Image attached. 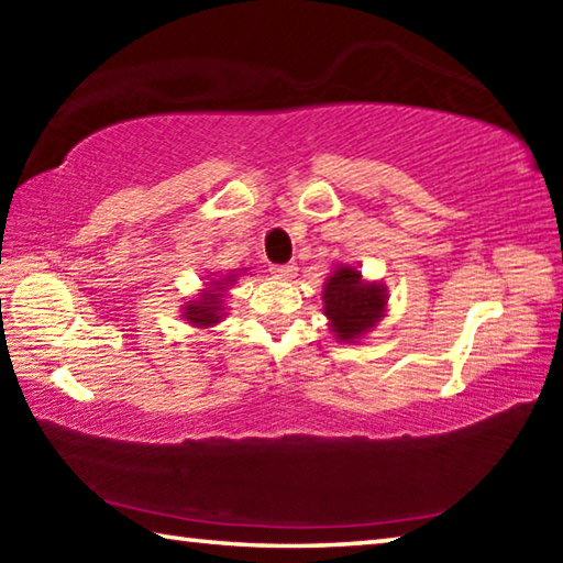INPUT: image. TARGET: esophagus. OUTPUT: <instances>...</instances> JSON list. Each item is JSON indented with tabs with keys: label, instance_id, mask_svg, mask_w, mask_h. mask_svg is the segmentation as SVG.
<instances>
[{
	"label": "esophagus",
	"instance_id": "34e87169",
	"mask_svg": "<svg viewBox=\"0 0 563 563\" xmlns=\"http://www.w3.org/2000/svg\"><path fill=\"white\" fill-rule=\"evenodd\" d=\"M273 278H280V280H288L295 275V265H273L271 268Z\"/></svg>",
	"mask_w": 563,
	"mask_h": 563
}]
</instances>
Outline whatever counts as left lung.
I'll return each mask as SVG.
<instances>
[{
	"mask_svg": "<svg viewBox=\"0 0 563 563\" xmlns=\"http://www.w3.org/2000/svg\"><path fill=\"white\" fill-rule=\"evenodd\" d=\"M383 280H365L355 265H335L322 285V312L340 342H357L375 330L387 312Z\"/></svg>",
	"mask_w": 563,
	"mask_h": 563,
	"instance_id": "left-lung-1",
	"label": "left lung"
}]
</instances>
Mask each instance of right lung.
I'll return each instance as SVG.
<instances>
[{
    "instance_id": "obj_1",
    "label": "right lung",
    "mask_w": 563,
    "mask_h": 563,
    "mask_svg": "<svg viewBox=\"0 0 563 563\" xmlns=\"http://www.w3.org/2000/svg\"><path fill=\"white\" fill-rule=\"evenodd\" d=\"M247 271V268H245ZM245 271H235V273H225V275H218V278H208V283H203L206 288L194 295L188 302H184V312H180V318H184L188 325L194 328H213L221 322L228 312H225V298H228V290L233 288L235 280L241 278Z\"/></svg>"
}]
</instances>
